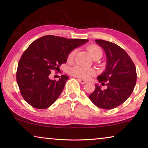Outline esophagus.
<instances>
[{"label":"esophagus","instance_id":"34e87169","mask_svg":"<svg viewBox=\"0 0 148 148\" xmlns=\"http://www.w3.org/2000/svg\"><path fill=\"white\" fill-rule=\"evenodd\" d=\"M78 81L80 82L81 84H85L86 83V82H87L85 80H83V79H78Z\"/></svg>","mask_w":148,"mask_h":148}]
</instances>
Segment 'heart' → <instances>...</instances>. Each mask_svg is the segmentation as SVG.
Returning a JSON list of instances; mask_svg holds the SVG:
<instances>
[{
  "instance_id": "heart-1",
  "label": "heart",
  "mask_w": 148,
  "mask_h": 148,
  "mask_svg": "<svg viewBox=\"0 0 148 148\" xmlns=\"http://www.w3.org/2000/svg\"><path fill=\"white\" fill-rule=\"evenodd\" d=\"M87 50L91 58L94 60H99L103 56V50L99 45L96 44H90L87 47ZM76 51H71L67 56V61L69 62H71L73 61L75 55ZM95 70L93 68L84 67L79 65H75V66L71 67L69 70V73L71 75L79 77V78L87 79L90 77L94 75L95 74Z\"/></svg>"
}]
</instances>
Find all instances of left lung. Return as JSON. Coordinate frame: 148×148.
<instances>
[{
	"mask_svg": "<svg viewBox=\"0 0 148 148\" xmlns=\"http://www.w3.org/2000/svg\"><path fill=\"white\" fill-rule=\"evenodd\" d=\"M106 55L105 71L97 77L103 90L98 85L88 97L97 107L109 110L124 103L132 92L136 84L137 75L134 63L122 47L103 40H95ZM106 84H104V83Z\"/></svg>",
	"mask_w": 148,
	"mask_h": 148,
	"instance_id": "obj_1",
	"label": "left lung"
}]
</instances>
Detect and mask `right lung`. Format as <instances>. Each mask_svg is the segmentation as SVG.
<instances>
[{
    "instance_id": "1",
    "label": "right lung",
    "mask_w": 148,
    "mask_h": 148,
    "mask_svg": "<svg viewBox=\"0 0 148 148\" xmlns=\"http://www.w3.org/2000/svg\"><path fill=\"white\" fill-rule=\"evenodd\" d=\"M88 41L47 35L29 45L18 64L16 81L22 97L29 105L45 109L55 103L69 77L63 75L59 81L51 80V71H58L66 63L70 51Z\"/></svg>"
}]
</instances>
